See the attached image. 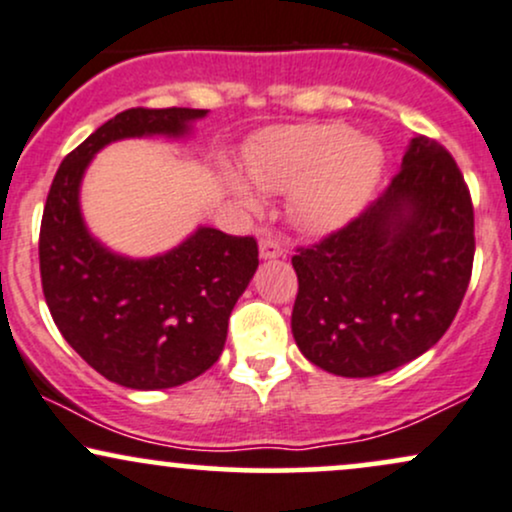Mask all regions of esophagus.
Here are the masks:
<instances>
[{
    "instance_id": "1",
    "label": "esophagus",
    "mask_w": 512,
    "mask_h": 512,
    "mask_svg": "<svg viewBox=\"0 0 512 512\" xmlns=\"http://www.w3.org/2000/svg\"><path fill=\"white\" fill-rule=\"evenodd\" d=\"M284 255V245L279 243L274 236H264L260 240V257L262 260H276V257Z\"/></svg>"
}]
</instances>
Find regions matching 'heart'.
<instances>
[{"label":"heart","instance_id":"1","mask_svg":"<svg viewBox=\"0 0 512 512\" xmlns=\"http://www.w3.org/2000/svg\"><path fill=\"white\" fill-rule=\"evenodd\" d=\"M383 170V149L368 137H354L342 122H313L276 129L252 146L248 173L269 192H293V214L308 231H330L366 202ZM233 190L255 207L248 182Z\"/></svg>","mask_w":512,"mask_h":512}]
</instances>
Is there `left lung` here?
Here are the masks:
<instances>
[{"label": "left lung", "instance_id": "obj_1", "mask_svg": "<svg viewBox=\"0 0 512 512\" xmlns=\"http://www.w3.org/2000/svg\"><path fill=\"white\" fill-rule=\"evenodd\" d=\"M291 257V330L310 363L370 378L414 361L448 332L474 262V207L455 158L411 139L378 199Z\"/></svg>", "mask_w": 512, "mask_h": 512}]
</instances>
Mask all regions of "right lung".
Here are the masks:
<instances>
[{"mask_svg":"<svg viewBox=\"0 0 512 512\" xmlns=\"http://www.w3.org/2000/svg\"><path fill=\"white\" fill-rule=\"evenodd\" d=\"M197 108H129L60 163L40 221V281L57 330L93 370L132 390H166L219 361L233 305L248 289L257 240L197 228L151 260L105 250L86 231L79 185L96 151L127 137H182Z\"/></svg>","mask_w":512,"mask_h":512,"instance_id":"obj_1","label":"right lung"}]
</instances>
